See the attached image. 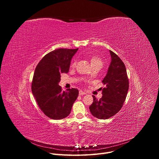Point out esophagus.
<instances>
[{"label": "esophagus", "instance_id": "1", "mask_svg": "<svg viewBox=\"0 0 159 159\" xmlns=\"http://www.w3.org/2000/svg\"><path fill=\"white\" fill-rule=\"evenodd\" d=\"M86 93L85 92H83L82 90H79V95L82 96V95H85Z\"/></svg>", "mask_w": 159, "mask_h": 159}]
</instances>
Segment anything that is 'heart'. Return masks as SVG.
<instances>
[{
	"label": "heart",
	"mask_w": 159,
	"mask_h": 159,
	"mask_svg": "<svg viewBox=\"0 0 159 159\" xmlns=\"http://www.w3.org/2000/svg\"><path fill=\"white\" fill-rule=\"evenodd\" d=\"M90 63L93 67H100L101 69L103 66V61L102 59L98 56H93L90 58ZM76 65V61H74L72 63V66L75 67Z\"/></svg>",
	"instance_id": "b5f03b06"
}]
</instances>
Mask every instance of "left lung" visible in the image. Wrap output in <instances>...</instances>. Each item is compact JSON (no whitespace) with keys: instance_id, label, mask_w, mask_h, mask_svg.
<instances>
[{"instance_id":"obj_1","label":"left lung","mask_w":159,"mask_h":159,"mask_svg":"<svg viewBox=\"0 0 159 159\" xmlns=\"http://www.w3.org/2000/svg\"><path fill=\"white\" fill-rule=\"evenodd\" d=\"M109 52L111 61L107 74L102 81L106 85L102 89V96L98 100L93 96L94 101L89 106L93 116L102 120L108 119L118 112L126 99L129 89V80L124 63L116 53L111 50Z\"/></svg>"}]
</instances>
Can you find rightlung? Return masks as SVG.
Returning a JSON list of instances; mask_svg holds the SVG:
<instances>
[{"instance_id":"obj_1","label":"right lung","mask_w":159,"mask_h":159,"mask_svg":"<svg viewBox=\"0 0 159 159\" xmlns=\"http://www.w3.org/2000/svg\"><path fill=\"white\" fill-rule=\"evenodd\" d=\"M77 49L58 48L45 55L37 65L31 84L36 101L44 114L53 120H61L70 113L79 90L72 88L63 91L58 85L61 74L68 73Z\"/></svg>"}]
</instances>
